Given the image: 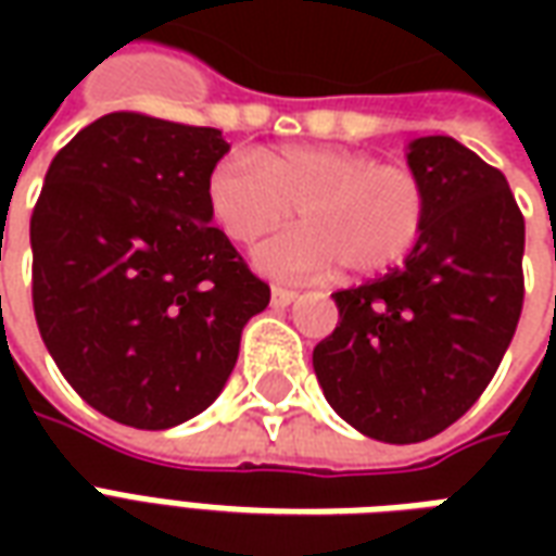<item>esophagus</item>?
Instances as JSON below:
<instances>
[{"label":"esophagus","mask_w":556,"mask_h":556,"mask_svg":"<svg viewBox=\"0 0 556 556\" xmlns=\"http://www.w3.org/2000/svg\"><path fill=\"white\" fill-rule=\"evenodd\" d=\"M294 298H298V294L291 289H279V286L270 289V306H274V309H286L289 303H294Z\"/></svg>","instance_id":"1"}]
</instances>
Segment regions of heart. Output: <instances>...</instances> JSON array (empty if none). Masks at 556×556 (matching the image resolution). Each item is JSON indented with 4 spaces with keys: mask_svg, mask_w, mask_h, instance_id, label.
<instances>
[{
    "mask_svg": "<svg viewBox=\"0 0 556 556\" xmlns=\"http://www.w3.org/2000/svg\"><path fill=\"white\" fill-rule=\"evenodd\" d=\"M205 195L235 243L258 241L301 211L303 226L255 247V267L274 279L327 277L337 267L349 277L381 274L414 250L429 207L414 172L337 146L226 154L207 172Z\"/></svg>",
    "mask_w": 556,
    "mask_h": 556,
    "instance_id": "b5f03b06",
    "label": "heart"
}]
</instances>
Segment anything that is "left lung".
Instances as JSON below:
<instances>
[{"mask_svg":"<svg viewBox=\"0 0 556 556\" xmlns=\"http://www.w3.org/2000/svg\"><path fill=\"white\" fill-rule=\"evenodd\" d=\"M408 166L426 223L405 262L333 294L313 366L330 408L366 438L419 443L467 414L497 372L525 303V217L501 169L453 137H419Z\"/></svg>","mask_w":556,"mask_h":556,"instance_id":"1","label":"left lung"}]
</instances>
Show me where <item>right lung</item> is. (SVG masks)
Returning a JSON list of instances; mask_svg holds the SVG:
<instances>
[{
	"label": "right lung",
	"instance_id": "obj_1",
	"mask_svg": "<svg viewBox=\"0 0 556 556\" xmlns=\"http://www.w3.org/2000/svg\"><path fill=\"white\" fill-rule=\"evenodd\" d=\"M217 127L110 113L50 163L31 211V303L50 357L103 417L172 429L223 393L270 301L211 226Z\"/></svg>",
	"mask_w": 556,
	"mask_h": 556
}]
</instances>
